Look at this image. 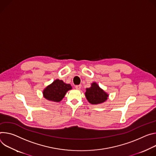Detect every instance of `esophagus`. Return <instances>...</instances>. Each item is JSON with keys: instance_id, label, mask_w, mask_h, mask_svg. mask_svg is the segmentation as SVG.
<instances>
[{"instance_id": "obj_1", "label": "esophagus", "mask_w": 156, "mask_h": 156, "mask_svg": "<svg viewBox=\"0 0 156 156\" xmlns=\"http://www.w3.org/2000/svg\"><path fill=\"white\" fill-rule=\"evenodd\" d=\"M75 87L77 89H80L81 88V85H77L75 86Z\"/></svg>"}]
</instances>
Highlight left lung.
I'll return each mask as SVG.
<instances>
[{
  "label": "left lung",
  "instance_id": "left-lung-1",
  "mask_svg": "<svg viewBox=\"0 0 156 156\" xmlns=\"http://www.w3.org/2000/svg\"><path fill=\"white\" fill-rule=\"evenodd\" d=\"M85 97L92 104H99L107 100L108 94L99 87L95 82L92 83L91 87L86 89Z\"/></svg>",
  "mask_w": 156,
  "mask_h": 156
}]
</instances>
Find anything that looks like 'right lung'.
<instances>
[{"label":"right lung","mask_w":156,"mask_h":156,"mask_svg":"<svg viewBox=\"0 0 156 156\" xmlns=\"http://www.w3.org/2000/svg\"><path fill=\"white\" fill-rule=\"evenodd\" d=\"M71 89L72 87L70 84L56 79L44 90L43 95L48 100L59 102L64 98L66 92Z\"/></svg>","instance_id":"right-lung-1"}]
</instances>
